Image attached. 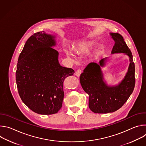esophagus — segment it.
<instances>
[{"label":"esophagus","mask_w":146,"mask_h":146,"mask_svg":"<svg viewBox=\"0 0 146 146\" xmlns=\"http://www.w3.org/2000/svg\"><path fill=\"white\" fill-rule=\"evenodd\" d=\"M81 69H77V70H76V73H75V75H76V76H77V77H79L80 75L81 74Z\"/></svg>","instance_id":"obj_1"}]
</instances>
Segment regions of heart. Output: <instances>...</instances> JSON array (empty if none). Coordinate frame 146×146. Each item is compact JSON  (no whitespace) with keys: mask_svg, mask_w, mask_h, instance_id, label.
I'll return each instance as SVG.
<instances>
[{"mask_svg":"<svg viewBox=\"0 0 146 146\" xmlns=\"http://www.w3.org/2000/svg\"><path fill=\"white\" fill-rule=\"evenodd\" d=\"M91 46V44L89 43H84L80 44L78 45V48L77 49V52H87L90 50ZM66 54L68 55V56L69 58H70L73 60H76V56L71 51L67 50V51H66Z\"/></svg>","mask_w":146,"mask_h":146,"instance_id":"obj_1","label":"heart"}]
</instances>
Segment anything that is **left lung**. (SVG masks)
Segmentation results:
<instances>
[{"label":"left lung","mask_w":146,"mask_h":146,"mask_svg":"<svg viewBox=\"0 0 146 146\" xmlns=\"http://www.w3.org/2000/svg\"><path fill=\"white\" fill-rule=\"evenodd\" d=\"M110 35L114 41L111 53L128 55L130 64L125 77L116 86L109 87L103 80L100 66H104L107 58L100 60L99 64L91 62L81 74V85L88 94V106L95 113H112L120 109L132 94L135 85V68L132 54L120 34L111 33Z\"/></svg>","instance_id":"1"}]
</instances>
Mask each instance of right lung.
<instances>
[{
    "mask_svg": "<svg viewBox=\"0 0 146 146\" xmlns=\"http://www.w3.org/2000/svg\"><path fill=\"white\" fill-rule=\"evenodd\" d=\"M55 36L44 31L27 41L17 65L16 83L19 96L33 111L43 115L58 113L64 97V81L74 72L61 66Z\"/></svg>",
    "mask_w": 146,
    "mask_h": 146,
    "instance_id": "obj_1",
    "label": "right lung"
}]
</instances>
